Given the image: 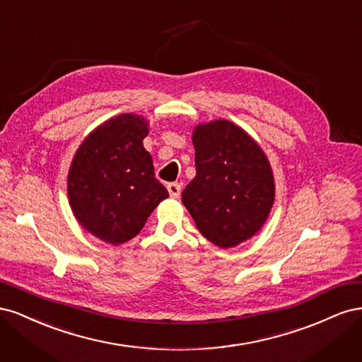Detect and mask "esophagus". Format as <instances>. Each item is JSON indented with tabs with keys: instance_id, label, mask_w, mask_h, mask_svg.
Returning <instances> with one entry per match:
<instances>
[{
	"instance_id": "esophagus-1",
	"label": "esophagus",
	"mask_w": 362,
	"mask_h": 362,
	"mask_svg": "<svg viewBox=\"0 0 362 362\" xmlns=\"http://www.w3.org/2000/svg\"><path fill=\"white\" fill-rule=\"evenodd\" d=\"M168 192L170 194V198H180L181 185L178 182H169L168 184Z\"/></svg>"
}]
</instances>
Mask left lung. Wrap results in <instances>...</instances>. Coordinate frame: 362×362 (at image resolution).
Here are the masks:
<instances>
[{
  "mask_svg": "<svg viewBox=\"0 0 362 362\" xmlns=\"http://www.w3.org/2000/svg\"><path fill=\"white\" fill-rule=\"evenodd\" d=\"M196 177L181 201L199 233L218 247L254 237L275 202V178L264 151L231 120L193 128Z\"/></svg>",
  "mask_w": 362,
  "mask_h": 362,
  "instance_id": "obj_1",
  "label": "left lung"
}]
</instances>
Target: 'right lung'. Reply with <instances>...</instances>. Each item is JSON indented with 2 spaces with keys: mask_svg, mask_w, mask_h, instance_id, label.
<instances>
[{
  "mask_svg": "<svg viewBox=\"0 0 362 362\" xmlns=\"http://www.w3.org/2000/svg\"><path fill=\"white\" fill-rule=\"evenodd\" d=\"M149 122L124 113L86 136L68 172L71 210L96 238L122 245L136 237L156 206L169 198L144 146Z\"/></svg>",
  "mask_w": 362,
  "mask_h": 362,
  "instance_id": "add662e5",
  "label": "right lung"
}]
</instances>
